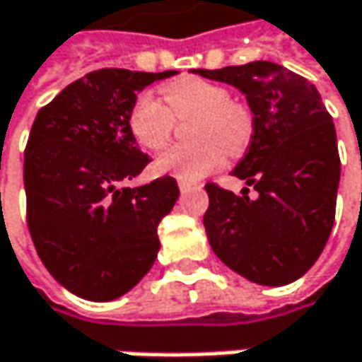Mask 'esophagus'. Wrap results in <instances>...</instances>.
<instances>
[{
    "label": "esophagus",
    "mask_w": 362,
    "mask_h": 362,
    "mask_svg": "<svg viewBox=\"0 0 362 362\" xmlns=\"http://www.w3.org/2000/svg\"><path fill=\"white\" fill-rule=\"evenodd\" d=\"M178 186H180L182 192H188V190L197 188V184H190V182H184V180H178Z\"/></svg>",
    "instance_id": "1"
}]
</instances>
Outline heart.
<instances>
[{
	"label": "heart",
	"mask_w": 362,
	"mask_h": 362,
	"mask_svg": "<svg viewBox=\"0 0 362 362\" xmlns=\"http://www.w3.org/2000/svg\"><path fill=\"white\" fill-rule=\"evenodd\" d=\"M161 99L141 95L128 112V132L145 151H159L168 143L174 117L197 115L192 145H174L155 159V172L180 180H199L217 170L230 155L247 147L252 119L230 90L203 78H178L161 88Z\"/></svg>",
	"instance_id": "heart-1"
}]
</instances>
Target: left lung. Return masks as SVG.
I'll list each match as a JSON object with an SVG mask.
<instances>
[{
	"label": "left lung",
	"mask_w": 362,
	"mask_h": 362,
	"mask_svg": "<svg viewBox=\"0 0 362 362\" xmlns=\"http://www.w3.org/2000/svg\"><path fill=\"white\" fill-rule=\"evenodd\" d=\"M194 74L238 88L252 114L250 145L232 174L259 197L207 184L209 245L248 281L286 286L303 278L332 234L340 184L336 128L319 90L263 59Z\"/></svg>",
	"instance_id": "left-lung-1"
}]
</instances>
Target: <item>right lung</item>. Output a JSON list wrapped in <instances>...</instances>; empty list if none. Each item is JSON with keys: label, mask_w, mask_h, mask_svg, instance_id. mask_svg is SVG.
I'll return each mask as SVG.
<instances>
[{"label": "right lung", "mask_w": 362, "mask_h": 362, "mask_svg": "<svg viewBox=\"0 0 362 362\" xmlns=\"http://www.w3.org/2000/svg\"><path fill=\"white\" fill-rule=\"evenodd\" d=\"M176 74L88 72L35 117L24 151L28 230L51 276L84 300L124 296L157 259V226L180 190L170 176L128 186L151 159L126 122L141 90Z\"/></svg>", "instance_id": "1"}]
</instances>
